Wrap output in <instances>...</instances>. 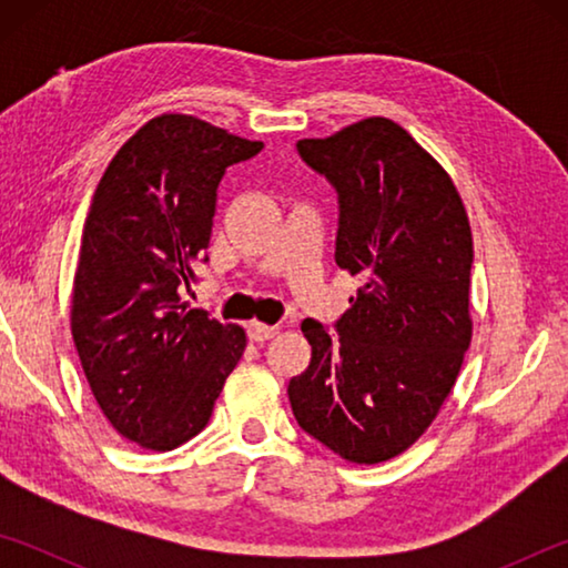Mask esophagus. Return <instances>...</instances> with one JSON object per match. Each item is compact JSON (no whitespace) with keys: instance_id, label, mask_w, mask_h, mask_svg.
<instances>
[{"instance_id":"1","label":"esophagus","mask_w":568,"mask_h":568,"mask_svg":"<svg viewBox=\"0 0 568 568\" xmlns=\"http://www.w3.org/2000/svg\"><path fill=\"white\" fill-rule=\"evenodd\" d=\"M247 335H250V341L263 343V341L275 338L277 328H275V325H265V323H250L247 325Z\"/></svg>"}]
</instances>
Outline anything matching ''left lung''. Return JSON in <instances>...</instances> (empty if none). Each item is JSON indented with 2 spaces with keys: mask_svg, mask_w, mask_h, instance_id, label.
<instances>
[{
  "mask_svg": "<svg viewBox=\"0 0 568 568\" xmlns=\"http://www.w3.org/2000/svg\"><path fill=\"white\" fill-rule=\"evenodd\" d=\"M297 152L338 192L335 263L363 285L338 335L303 321L313 355L287 396L305 434L381 464L434 423L470 345L468 215L448 172L393 120L297 140Z\"/></svg>",
  "mask_w": 568,
  "mask_h": 568,
  "instance_id": "left-lung-1",
  "label": "left lung"
}]
</instances>
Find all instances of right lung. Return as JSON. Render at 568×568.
<instances>
[{
    "instance_id": "1",
    "label": "right lung",
    "mask_w": 568,
    "mask_h": 568,
    "mask_svg": "<svg viewBox=\"0 0 568 568\" xmlns=\"http://www.w3.org/2000/svg\"><path fill=\"white\" fill-rule=\"evenodd\" d=\"M263 150L192 114H160L104 170L82 230L72 338L92 396L132 444L172 450L207 426L245 331L182 303L225 170Z\"/></svg>"
}]
</instances>
